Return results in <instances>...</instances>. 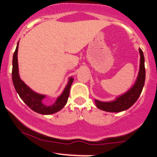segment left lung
Here are the masks:
<instances>
[{
	"label": "left lung",
	"mask_w": 157,
	"mask_h": 157,
	"mask_svg": "<svg viewBox=\"0 0 157 157\" xmlns=\"http://www.w3.org/2000/svg\"><path fill=\"white\" fill-rule=\"evenodd\" d=\"M139 52L141 56L140 70H139L136 83L133 86V87L129 90L126 94H123L122 96L119 97L113 101L103 102V101L95 100V104L98 109L106 111V112H121V111L128 109L137 101L142 93L145 79V58H144L142 49H139Z\"/></svg>",
	"instance_id": "1"
}]
</instances>
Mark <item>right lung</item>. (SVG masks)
<instances>
[{
    "label": "right lung",
    "instance_id": "add662e5",
    "mask_svg": "<svg viewBox=\"0 0 157 157\" xmlns=\"http://www.w3.org/2000/svg\"><path fill=\"white\" fill-rule=\"evenodd\" d=\"M18 48L19 43L17 44L16 49L13 55V60H12V81H13L14 87L18 92L22 101L26 103L34 112L38 113L44 114V115H49V114L55 113L59 110H61L67 102L69 95H70V89L71 84L73 81V78H70L66 85L63 94L59 96L56 102L52 105H45L43 102L44 95L39 94L33 91L26 85L20 78L19 75V66H18Z\"/></svg>",
    "mask_w": 157,
    "mask_h": 157
}]
</instances>
